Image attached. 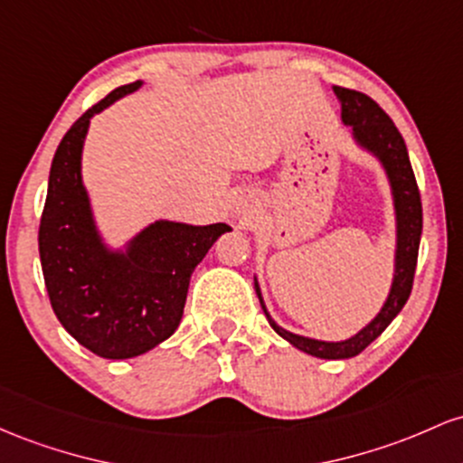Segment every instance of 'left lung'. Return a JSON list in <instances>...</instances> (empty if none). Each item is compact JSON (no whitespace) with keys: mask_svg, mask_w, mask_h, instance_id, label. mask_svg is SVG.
I'll list each match as a JSON object with an SVG mask.
<instances>
[{"mask_svg":"<svg viewBox=\"0 0 463 463\" xmlns=\"http://www.w3.org/2000/svg\"><path fill=\"white\" fill-rule=\"evenodd\" d=\"M332 91L339 98L341 122L350 128L352 142L356 144V148L372 155L381 164L383 173L387 176L389 192H392L393 216H396V251H393L392 287H389L385 304L370 324L363 326L350 339L321 341L295 335V332L278 326V321L267 310L256 275H253V287H256L260 306H262L269 324L282 339H287L290 345L310 356L339 361V358L361 354L373 339L383 335V330L396 319L402 306L407 304L413 287L415 264H418L420 236H422V201H420L407 146H404V139L398 133L396 124L365 93L345 90V87H332Z\"/></svg>","mask_w":463,"mask_h":463,"instance_id":"8db88e82","label":"left lung"}]
</instances>
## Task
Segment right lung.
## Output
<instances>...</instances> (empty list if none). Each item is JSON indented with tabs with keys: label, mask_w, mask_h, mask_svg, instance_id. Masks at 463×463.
I'll list each match as a JSON object with an SVG mask.
<instances>
[{
	"label": "right lung",
	"mask_w": 463,
	"mask_h": 463,
	"mask_svg": "<svg viewBox=\"0 0 463 463\" xmlns=\"http://www.w3.org/2000/svg\"><path fill=\"white\" fill-rule=\"evenodd\" d=\"M144 80L118 87L65 133L52 159L39 227V256L52 308L82 347L102 358H133L175 335L184 317L192 271L227 222L159 221L124 245H109L82 184V148L91 118Z\"/></svg>",
	"instance_id": "obj_1"
}]
</instances>
